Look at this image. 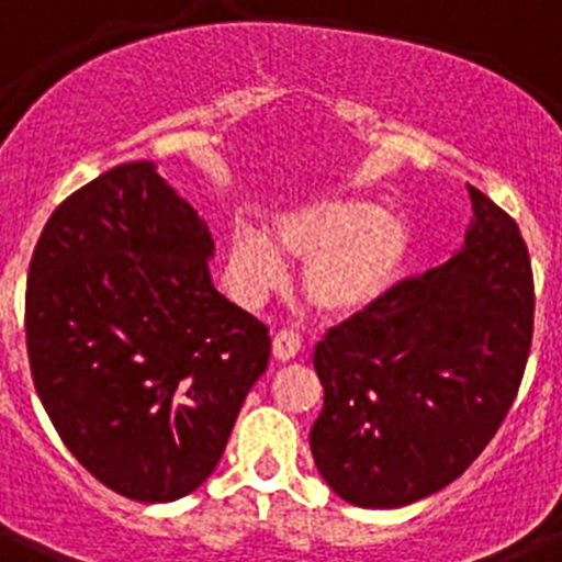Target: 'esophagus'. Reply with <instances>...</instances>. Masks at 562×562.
<instances>
[{"instance_id": "obj_1", "label": "esophagus", "mask_w": 562, "mask_h": 562, "mask_svg": "<svg viewBox=\"0 0 562 562\" xmlns=\"http://www.w3.org/2000/svg\"><path fill=\"white\" fill-rule=\"evenodd\" d=\"M297 351H301V335H297V331L284 329L272 337V357H276L278 362L295 360Z\"/></svg>"}]
</instances>
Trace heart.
<instances>
[{"instance_id": "heart-1", "label": "heart", "mask_w": 562, "mask_h": 562, "mask_svg": "<svg viewBox=\"0 0 562 562\" xmlns=\"http://www.w3.org/2000/svg\"><path fill=\"white\" fill-rule=\"evenodd\" d=\"M276 245L304 258V292L317 312L351 317L389 295L411 258V222L380 202L326 200L281 213L272 222ZM225 276L245 304H261L284 284L286 267L272 241L250 227L227 238Z\"/></svg>"}]
</instances>
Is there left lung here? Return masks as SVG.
Listing matches in <instances>:
<instances>
[{
  "instance_id": "obj_1",
  "label": "left lung",
  "mask_w": 562,
  "mask_h": 562,
  "mask_svg": "<svg viewBox=\"0 0 562 562\" xmlns=\"http://www.w3.org/2000/svg\"><path fill=\"white\" fill-rule=\"evenodd\" d=\"M467 191L464 247L317 342L324 411L310 448L355 506L396 509L445 490L518 396L535 329L529 250L509 213Z\"/></svg>"
}]
</instances>
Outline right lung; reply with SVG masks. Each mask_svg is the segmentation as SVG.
<instances>
[{
    "label": "right lung",
    "mask_w": 562,
    "mask_h": 562,
    "mask_svg": "<svg viewBox=\"0 0 562 562\" xmlns=\"http://www.w3.org/2000/svg\"><path fill=\"white\" fill-rule=\"evenodd\" d=\"M202 216L148 160L53 211L30 258L24 331L38 400L114 493L168 504L225 453L270 335L211 281Z\"/></svg>",
    "instance_id": "right-lung-1"
}]
</instances>
